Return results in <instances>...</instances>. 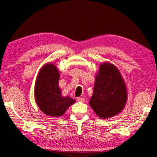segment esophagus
Instances as JSON below:
<instances>
[{"instance_id": "34e87169", "label": "esophagus", "mask_w": 157, "mask_h": 157, "mask_svg": "<svg viewBox=\"0 0 157 157\" xmlns=\"http://www.w3.org/2000/svg\"><path fill=\"white\" fill-rule=\"evenodd\" d=\"M77 100H78V102H84L85 99L84 98H82V97H78L77 98Z\"/></svg>"}]
</instances>
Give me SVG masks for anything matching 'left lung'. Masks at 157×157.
I'll list each match as a JSON object with an SVG mask.
<instances>
[{"label":"left lung","mask_w":157,"mask_h":157,"mask_svg":"<svg viewBox=\"0 0 157 157\" xmlns=\"http://www.w3.org/2000/svg\"><path fill=\"white\" fill-rule=\"evenodd\" d=\"M127 99L126 86L120 71L113 64L103 63L95 75L90 106L100 118H109L123 109Z\"/></svg>","instance_id":"obj_1"}]
</instances>
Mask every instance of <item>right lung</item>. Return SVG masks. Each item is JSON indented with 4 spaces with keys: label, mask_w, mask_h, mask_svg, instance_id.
Instances as JSON below:
<instances>
[{
    "label": "right lung",
    "mask_w": 157,
    "mask_h": 157,
    "mask_svg": "<svg viewBox=\"0 0 157 157\" xmlns=\"http://www.w3.org/2000/svg\"><path fill=\"white\" fill-rule=\"evenodd\" d=\"M59 73L52 63H46L40 71L35 82L34 97L37 105L46 115L59 117L65 113L75 100L69 96L62 97L59 87Z\"/></svg>",
    "instance_id": "obj_1"
}]
</instances>
